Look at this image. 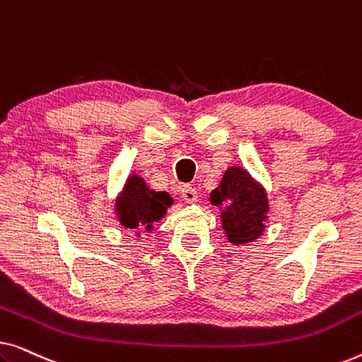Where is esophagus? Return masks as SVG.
I'll return each instance as SVG.
<instances>
[{
	"instance_id": "obj_1",
	"label": "esophagus",
	"mask_w": 362,
	"mask_h": 362,
	"mask_svg": "<svg viewBox=\"0 0 362 362\" xmlns=\"http://www.w3.org/2000/svg\"><path fill=\"white\" fill-rule=\"evenodd\" d=\"M181 197H182V201L187 202V204H194V202L197 201V192L194 187L185 186L181 189Z\"/></svg>"
}]
</instances>
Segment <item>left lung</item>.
<instances>
[{
    "instance_id": "left-lung-1",
    "label": "left lung",
    "mask_w": 362,
    "mask_h": 362,
    "mask_svg": "<svg viewBox=\"0 0 362 362\" xmlns=\"http://www.w3.org/2000/svg\"><path fill=\"white\" fill-rule=\"evenodd\" d=\"M209 201L221 209L222 229L230 244H249L265 230L270 209L267 192L244 168H227Z\"/></svg>"
}]
</instances>
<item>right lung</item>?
Returning <instances> with one entry per match:
<instances>
[{"instance_id":"right-lung-1","label":"right lung","mask_w":362,"mask_h":362,"mask_svg":"<svg viewBox=\"0 0 362 362\" xmlns=\"http://www.w3.org/2000/svg\"><path fill=\"white\" fill-rule=\"evenodd\" d=\"M173 197L166 191H153L143 177L132 173L115 199L118 222L130 230H153V224L165 217ZM140 234V232H136Z\"/></svg>"}]
</instances>
